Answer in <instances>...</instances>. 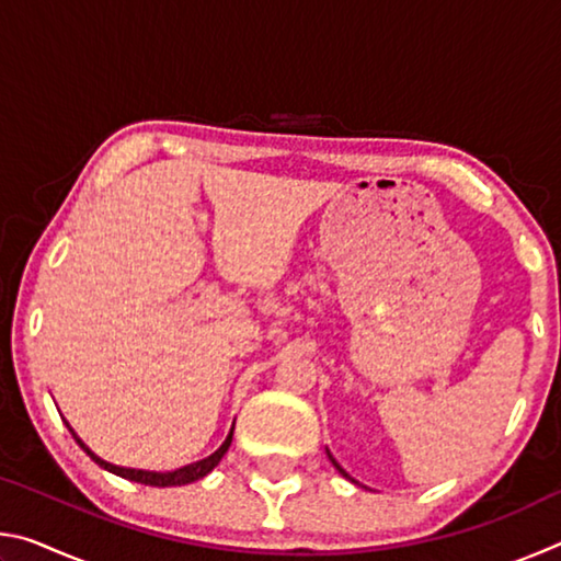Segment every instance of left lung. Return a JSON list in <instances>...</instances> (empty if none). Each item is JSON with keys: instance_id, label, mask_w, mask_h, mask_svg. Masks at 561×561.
Instances as JSON below:
<instances>
[{"instance_id": "obj_1", "label": "left lung", "mask_w": 561, "mask_h": 561, "mask_svg": "<svg viewBox=\"0 0 561 561\" xmlns=\"http://www.w3.org/2000/svg\"><path fill=\"white\" fill-rule=\"evenodd\" d=\"M327 453H329V450H327ZM329 458H331V455H329ZM331 462H334V465H336V468H339V462H336L334 458H331ZM339 470H341V468H339ZM341 472H344V470H341Z\"/></svg>"}]
</instances>
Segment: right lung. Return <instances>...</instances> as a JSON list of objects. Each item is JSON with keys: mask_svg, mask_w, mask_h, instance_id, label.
<instances>
[{"mask_svg": "<svg viewBox=\"0 0 561 561\" xmlns=\"http://www.w3.org/2000/svg\"><path fill=\"white\" fill-rule=\"evenodd\" d=\"M66 425H69V423H66ZM69 431H71V435H73V440L79 443L81 448H83V453H87L93 462L101 465L103 470L118 474V478L140 482V485H150V488H175V485H187V482H195V480L205 478L207 472H213L215 465L222 460V455L227 453V448H230L232 431H234V428L230 431V435H227L225 443H222L220 448H217L213 455H207V458L197 460V462H190V465H185V468H178V470H173V472H150V470H136V468H121V465H111V462H106V460H101L99 455L93 453V450L89 448V445L83 443V440L79 438V435L73 433L71 425H69Z\"/></svg>", "mask_w": 561, "mask_h": 561, "instance_id": "add662e5", "label": "right lung"}]
</instances>
